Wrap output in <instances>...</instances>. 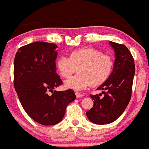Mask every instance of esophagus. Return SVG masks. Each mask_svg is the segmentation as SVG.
I'll use <instances>...</instances> for the list:
<instances>
[{"label":"esophagus","mask_w":149,"mask_h":149,"mask_svg":"<svg viewBox=\"0 0 149 149\" xmlns=\"http://www.w3.org/2000/svg\"><path fill=\"white\" fill-rule=\"evenodd\" d=\"M75 95H76V97L77 98H80V97H83V95L81 93H79V92H76L75 93Z\"/></svg>","instance_id":"34e87169"}]
</instances>
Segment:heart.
<instances>
[{"mask_svg":"<svg viewBox=\"0 0 149 149\" xmlns=\"http://www.w3.org/2000/svg\"><path fill=\"white\" fill-rule=\"evenodd\" d=\"M113 66L111 57L93 48L76 49L69 58L62 56L57 61L58 70L64 79L70 78L77 69L79 74L64 83L66 88L77 91L104 83L110 76Z\"/></svg>","mask_w":149,"mask_h":149,"instance_id":"obj_1","label":"heart"}]
</instances>
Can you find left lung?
<instances>
[{"label":"left lung","instance_id":"obj_1","mask_svg":"<svg viewBox=\"0 0 149 149\" xmlns=\"http://www.w3.org/2000/svg\"><path fill=\"white\" fill-rule=\"evenodd\" d=\"M115 52V60L110 76L97 90L101 93L90 95L93 106L86 112L88 119L95 124H108L118 119L128 106L132 94L135 74L134 60L124 45L109 42Z\"/></svg>","mask_w":149,"mask_h":149}]
</instances>
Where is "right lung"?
Wrapping results in <instances>:
<instances>
[{"label":"right lung","mask_w":149,"mask_h":149,"mask_svg":"<svg viewBox=\"0 0 149 149\" xmlns=\"http://www.w3.org/2000/svg\"><path fill=\"white\" fill-rule=\"evenodd\" d=\"M57 48L36 42L21 47L15 57L14 86L21 104L31 119L44 126L61 122L67 105L76 99L72 89L54 90L62 83L56 72Z\"/></svg>","instance_id":"obj_1"}]
</instances>
